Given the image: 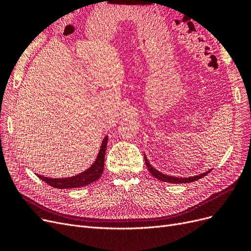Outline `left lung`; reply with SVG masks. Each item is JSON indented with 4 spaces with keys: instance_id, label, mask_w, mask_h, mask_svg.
<instances>
[{
    "instance_id": "8db88e82",
    "label": "left lung",
    "mask_w": 251,
    "mask_h": 251,
    "mask_svg": "<svg viewBox=\"0 0 251 251\" xmlns=\"http://www.w3.org/2000/svg\"><path fill=\"white\" fill-rule=\"evenodd\" d=\"M144 161H146V164L148 166V170L149 172L153 175V176L160 180L162 182H168V183H177V184H182V183H191V182H194V181H197L199 180L201 178H203L204 176H206V175L211 171H207L205 173H202V174H199V175H196V176H191V177H186V178H182V177H174V176H169V175H165L163 173H160L159 171H157L156 169H154V166H151V163L149 162L148 158L146 156V154H144Z\"/></svg>"
}]
</instances>
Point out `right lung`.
<instances>
[{"label":"right lung","instance_id":"right-lung-1","mask_svg":"<svg viewBox=\"0 0 251 251\" xmlns=\"http://www.w3.org/2000/svg\"><path fill=\"white\" fill-rule=\"evenodd\" d=\"M107 144H108V136H105L101 142L100 151H98V155L93 164L86 171H83L80 174L75 175V176L67 177V178H49V177L41 176V175H36V176L44 182H46V183L49 184L50 186L59 188V189L77 188V187L87 186L100 179L101 176L103 168H104V155H105V149H107Z\"/></svg>","mask_w":251,"mask_h":251}]
</instances>
